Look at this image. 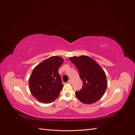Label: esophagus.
<instances>
[{"label":"esophagus","instance_id":"34e87169","mask_svg":"<svg viewBox=\"0 0 135 135\" xmlns=\"http://www.w3.org/2000/svg\"><path fill=\"white\" fill-rule=\"evenodd\" d=\"M68 82L70 83V84H71L72 83V80H71V79H70V80H69V81H68Z\"/></svg>","mask_w":135,"mask_h":135}]
</instances>
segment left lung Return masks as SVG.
<instances>
[{"label":"left lung","mask_w":135,"mask_h":135,"mask_svg":"<svg viewBox=\"0 0 135 135\" xmlns=\"http://www.w3.org/2000/svg\"><path fill=\"white\" fill-rule=\"evenodd\" d=\"M78 70L83 86L75 95L81 103L90 104L96 103L104 95L108 82L105 71L97 62L87 56L69 58Z\"/></svg>","instance_id":"8db88e82"}]
</instances>
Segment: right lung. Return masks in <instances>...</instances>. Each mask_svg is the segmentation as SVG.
<instances>
[{"label": "right lung", "mask_w": 135, "mask_h": 135, "mask_svg": "<svg viewBox=\"0 0 135 135\" xmlns=\"http://www.w3.org/2000/svg\"><path fill=\"white\" fill-rule=\"evenodd\" d=\"M64 62L59 56H52L34 68L28 80L30 90L40 103L48 104L54 101L60 95L62 84L59 69Z\"/></svg>", "instance_id": "right-lung-1"}]
</instances>
